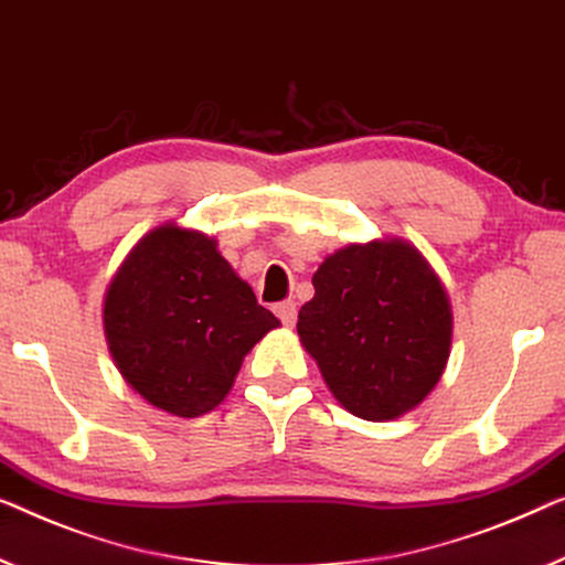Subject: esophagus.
<instances>
[{
  "instance_id": "34e87169",
  "label": "esophagus",
  "mask_w": 565,
  "mask_h": 565,
  "mask_svg": "<svg viewBox=\"0 0 565 565\" xmlns=\"http://www.w3.org/2000/svg\"><path fill=\"white\" fill-rule=\"evenodd\" d=\"M276 317L281 319L284 327H294L297 324V305L294 301H281V305H276Z\"/></svg>"
}]
</instances>
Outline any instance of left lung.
<instances>
[{
    "instance_id": "8db88e82",
    "label": "left lung",
    "mask_w": 565,
    "mask_h": 565,
    "mask_svg": "<svg viewBox=\"0 0 565 565\" xmlns=\"http://www.w3.org/2000/svg\"><path fill=\"white\" fill-rule=\"evenodd\" d=\"M297 332L334 398L365 420L416 408L444 373L451 311L441 281L403 241L348 246L317 268Z\"/></svg>"
}]
</instances>
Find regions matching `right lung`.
<instances>
[{
  "label": "right lung",
  "instance_id": "1",
  "mask_svg": "<svg viewBox=\"0 0 565 565\" xmlns=\"http://www.w3.org/2000/svg\"><path fill=\"white\" fill-rule=\"evenodd\" d=\"M104 324L124 381L151 406L195 418L228 395L246 352L279 319L215 241L162 225L137 243L108 286Z\"/></svg>",
  "mask_w": 565,
  "mask_h": 565
}]
</instances>
